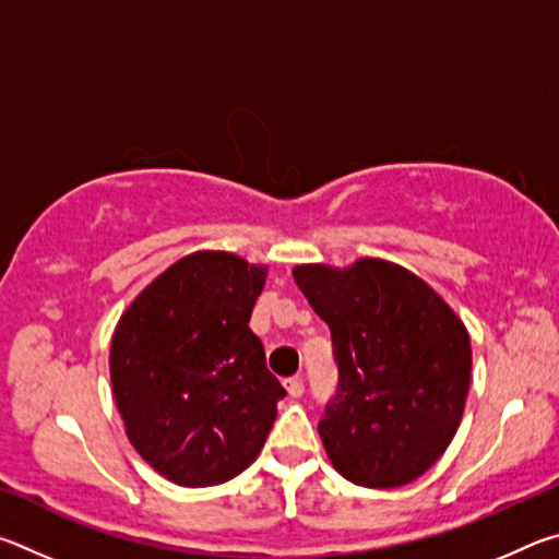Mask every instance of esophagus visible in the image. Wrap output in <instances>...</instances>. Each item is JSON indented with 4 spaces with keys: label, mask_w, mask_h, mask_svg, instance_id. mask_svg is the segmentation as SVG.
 <instances>
[{
    "label": "esophagus",
    "mask_w": 559,
    "mask_h": 559,
    "mask_svg": "<svg viewBox=\"0 0 559 559\" xmlns=\"http://www.w3.org/2000/svg\"><path fill=\"white\" fill-rule=\"evenodd\" d=\"M283 384H286V390H288L290 396H302V392H306V382H302L300 374L288 377V380L283 382Z\"/></svg>",
    "instance_id": "1"
}]
</instances>
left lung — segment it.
Wrapping results in <instances>:
<instances>
[{
    "label": "left lung",
    "instance_id": "left-lung-1",
    "mask_svg": "<svg viewBox=\"0 0 559 559\" xmlns=\"http://www.w3.org/2000/svg\"><path fill=\"white\" fill-rule=\"evenodd\" d=\"M333 337L337 390L318 424L333 466L367 488L427 473L459 429L471 340L427 283L394 263L293 269Z\"/></svg>",
    "mask_w": 559,
    "mask_h": 559
}]
</instances>
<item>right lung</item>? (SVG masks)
Instances as JSON below:
<instances>
[{
    "label": "right lung",
    "instance_id": "obj_1",
    "mask_svg": "<svg viewBox=\"0 0 559 559\" xmlns=\"http://www.w3.org/2000/svg\"><path fill=\"white\" fill-rule=\"evenodd\" d=\"M266 269L192 253L140 293L110 343V382L128 439L179 486L249 468L286 396L251 333Z\"/></svg>",
    "mask_w": 559,
    "mask_h": 559
}]
</instances>
